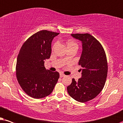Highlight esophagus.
<instances>
[{
  "label": "esophagus",
  "instance_id": "1",
  "mask_svg": "<svg viewBox=\"0 0 123 123\" xmlns=\"http://www.w3.org/2000/svg\"><path fill=\"white\" fill-rule=\"evenodd\" d=\"M65 76V75L63 74H62V73L60 74V77H61V78H62V77Z\"/></svg>",
  "mask_w": 123,
  "mask_h": 123
}]
</instances>
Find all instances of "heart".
Instances as JSON below:
<instances>
[{"label": "heart", "mask_w": 123, "mask_h": 123, "mask_svg": "<svg viewBox=\"0 0 123 123\" xmlns=\"http://www.w3.org/2000/svg\"><path fill=\"white\" fill-rule=\"evenodd\" d=\"M57 43H55V44H54L53 46V49L55 48V45H57ZM67 44H68V47H74V46L78 47V44H77L75 42V41L71 40H68V42H67Z\"/></svg>", "instance_id": "obj_1"}]
</instances>
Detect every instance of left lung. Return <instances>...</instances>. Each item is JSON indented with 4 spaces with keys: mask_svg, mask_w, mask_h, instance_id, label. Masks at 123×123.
<instances>
[{
    "mask_svg": "<svg viewBox=\"0 0 123 123\" xmlns=\"http://www.w3.org/2000/svg\"><path fill=\"white\" fill-rule=\"evenodd\" d=\"M71 35L82 42V53L79 61L82 73L78 81L72 79L67 90L75 100L86 102L94 98L104 87L108 71L107 58L102 45L91 34Z\"/></svg>",
    "mask_w": 123,
    "mask_h": 123,
    "instance_id": "1",
    "label": "left lung"
}]
</instances>
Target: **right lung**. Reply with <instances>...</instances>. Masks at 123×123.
I'll use <instances>...</instances> for the list:
<instances>
[{
	"instance_id": "obj_1",
	"label": "right lung",
	"mask_w": 123,
	"mask_h": 123,
	"mask_svg": "<svg viewBox=\"0 0 123 123\" xmlns=\"http://www.w3.org/2000/svg\"><path fill=\"white\" fill-rule=\"evenodd\" d=\"M59 33L48 30L37 32L26 40L19 50L16 77L19 86L30 97L39 99L52 92L60 74L46 70L44 60L50 58L52 41Z\"/></svg>"
}]
</instances>
